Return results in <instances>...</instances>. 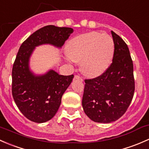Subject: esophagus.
Here are the masks:
<instances>
[{"label": "esophagus", "mask_w": 149, "mask_h": 149, "mask_svg": "<svg viewBox=\"0 0 149 149\" xmlns=\"http://www.w3.org/2000/svg\"><path fill=\"white\" fill-rule=\"evenodd\" d=\"M74 79H79V80L82 81V77H79V75H74Z\"/></svg>", "instance_id": "esophagus-1"}]
</instances>
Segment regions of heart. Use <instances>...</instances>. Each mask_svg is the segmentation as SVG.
<instances>
[{
	"label": "heart",
	"mask_w": 149,
	"mask_h": 149,
	"mask_svg": "<svg viewBox=\"0 0 149 149\" xmlns=\"http://www.w3.org/2000/svg\"><path fill=\"white\" fill-rule=\"evenodd\" d=\"M68 62H80L86 76L96 77L105 72L113 61L115 44L106 33L88 32L74 36L67 44Z\"/></svg>",
	"instance_id": "heart-1"
}]
</instances>
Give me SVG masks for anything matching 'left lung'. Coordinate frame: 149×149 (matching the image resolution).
Here are the masks:
<instances>
[{
	"mask_svg": "<svg viewBox=\"0 0 149 149\" xmlns=\"http://www.w3.org/2000/svg\"><path fill=\"white\" fill-rule=\"evenodd\" d=\"M115 44L113 62L97 77L85 79L82 108L89 118L109 123L127 110L135 90L133 64L125 41L111 31Z\"/></svg>",
	"mask_w": 149,
	"mask_h": 149,
	"instance_id": "1",
	"label": "left lung"
}]
</instances>
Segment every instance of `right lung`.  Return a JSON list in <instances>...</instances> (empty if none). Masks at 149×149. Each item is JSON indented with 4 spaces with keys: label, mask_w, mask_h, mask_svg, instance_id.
I'll list each match as a JSON object with an SVG mask.
<instances>
[{
    "label": "right lung",
    "mask_w": 149,
    "mask_h": 149,
    "mask_svg": "<svg viewBox=\"0 0 149 149\" xmlns=\"http://www.w3.org/2000/svg\"><path fill=\"white\" fill-rule=\"evenodd\" d=\"M73 29L46 26L23 42L12 70V95L16 105L29 120L41 123L51 120L61 104L62 97L74 75L64 76L49 70L44 74L31 70L29 61L35 48L50 44L62 48Z\"/></svg>",
    "instance_id": "right-lung-1"
}]
</instances>
